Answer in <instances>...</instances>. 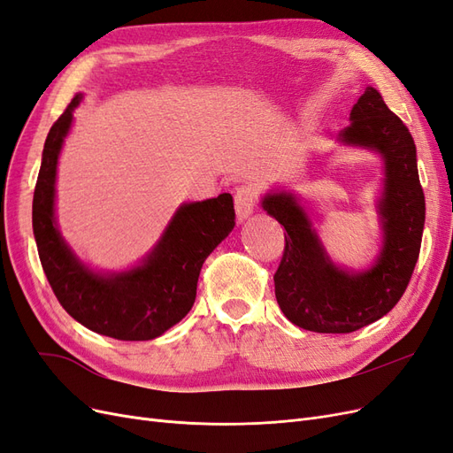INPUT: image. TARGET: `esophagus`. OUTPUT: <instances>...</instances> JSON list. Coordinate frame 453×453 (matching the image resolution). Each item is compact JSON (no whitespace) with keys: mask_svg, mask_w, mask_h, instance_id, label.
Returning a JSON list of instances; mask_svg holds the SVG:
<instances>
[{"mask_svg":"<svg viewBox=\"0 0 453 453\" xmlns=\"http://www.w3.org/2000/svg\"><path fill=\"white\" fill-rule=\"evenodd\" d=\"M255 203H257V188L253 185H242L236 188L234 208H236L238 221H245V219L253 213Z\"/></svg>","mask_w":453,"mask_h":453,"instance_id":"1","label":"esophagus"}]
</instances>
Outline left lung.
<instances>
[{
  "label": "left lung",
  "instance_id": "1",
  "mask_svg": "<svg viewBox=\"0 0 453 453\" xmlns=\"http://www.w3.org/2000/svg\"><path fill=\"white\" fill-rule=\"evenodd\" d=\"M349 120L338 140L372 149L386 164L378 202L383 243L372 266L365 272L338 268L295 195L278 190L263 198L265 211L287 232L273 273L278 304L287 319L313 333H353L391 311L406 291L421 248L425 196L412 134L372 87L353 105Z\"/></svg>",
  "mask_w": 453,
  "mask_h": 453
}]
</instances>
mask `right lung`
<instances>
[{
  "label": "right lung",
  "instance_id": "1",
  "mask_svg": "<svg viewBox=\"0 0 453 453\" xmlns=\"http://www.w3.org/2000/svg\"><path fill=\"white\" fill-rule=\"evenodd\" d=\"M81 100L77 94L45 140L32 205L41 266L62 308L81 325L117 340H153L193 308L203 260L236 225L234 202L225 193L183 203L140 266L119 273L90 270L64 242L54 219L58 155Z\"/></svg>",
  "mask_w": 453,
  "mask_h": 453
}]
</instances>
